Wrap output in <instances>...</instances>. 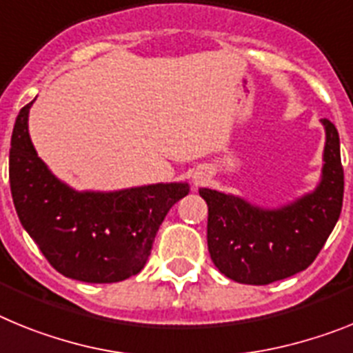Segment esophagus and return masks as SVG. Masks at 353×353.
Returning <instances> with one entry per match:
<instances>
[{
  "mask_svg": "<svg viewBox=\"0 0 353 353\" xmlns=\"http://www.w3.org/2000/svg\"><path fill=\"white\" fill-rule=\"evenodd\" d=\"M204 181H206V174L197 172V174H195V176H194V185H195V186L202 185V183H204Z\"/></svg>",
  "mask_w": 353,
  "mask_h": 353,
  "instance_id": "1",
  "label": "esophagus"
}]
</instances>
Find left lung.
Returning <instances> with one entry per match:
<instances>
[{"instance_id": "obj_1", "label": "left lung", "mask_w": 353, "mask_h": 353, "mask_svg": "<svg viewBox=\"0 0 353 353\" xmlns=\"http://www.w3.org/2000/svg\"><path fill=\"white\" fill-rule=\"evenodd\" d=\"M318 185L277 208L252 204L240 195L201 188L208 204V250L220 274L236 283L283 281L307 268L338 222L343 206L339 134L329 119Z\"/></svg>"}]
</instances>
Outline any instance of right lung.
<instances>
[{
	"label": "right lung",
	"instance_id": "add662e5",
	"mask_svg": "<svg viewBox=\"0 0 353 353\" xmlns=\"http://www.w3.org/2000/svg\"><path fill=\"white\" fill-rule=\"evenodd\" d=\"M33 101L15 119L10 190L23 228L54 270L81 283H119L137 275L154 236L190 185L154 183L99 192L76 190L39 158L28 133Z\"/></svg>",
	"mask_w": 353,
	"mask_h": 353
}]
</instances>
